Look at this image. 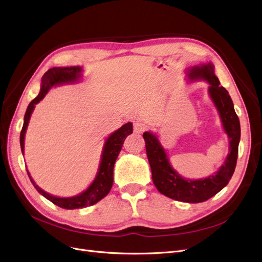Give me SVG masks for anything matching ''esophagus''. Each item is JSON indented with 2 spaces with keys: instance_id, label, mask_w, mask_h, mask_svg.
<instances>
[{
  "instance_id": "obj_1",
  "label": "esophagus",
  "mask_w": 262,
  "mask_h": 262,
  "mask_svg": "<svg viewBox=\"0 0 262 262\" xmlns=\"http://www.w3.org/2000/svg\"><path fill=\"white\" fill-rule=\"evenodd\" d=\"M144 129H146V125H144L142 122L134 123V132L136 134H141Z\"/></svg>"
}]
</instances>
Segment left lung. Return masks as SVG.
<instances>
[{
	"label": "left lung",
	"instance_id": "1",
	"mask_svg": "<svg viewBox=\"0 0 262 262\" xmlns=\"http://www.w3.org/2000/svg\"><path fill=\"white\" fill-rule=\"evenodd\" d=\"M191 81H206L208 94L220 115L222 127L229 138V154L220 168L214 173L202 179H187L170 165L167 153L163 148L156 134L143 133L146 141L147 157L152 171V180L159 192L172 200L186 203H201L216 195L224 189L233 175L238 153L241 138L239 120L234 110L233 101L228 91L220 85L215 74L214 64L207 62L193 67L188 71Z\"/></svg>",
	"mask_w": 262,
	"mask_h": 262
}]
</instances>
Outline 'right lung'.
I'll return each instance as SVG.
<instances>
[{"label":"right lung","instance_id":"1","mask_svg":"<svg viewBox=\"0 0 262 262\" xmlns=\"http://www.w3.org/2000/svg\"><path fill=\"white\" fill-rule=\"evenodd\" d=\"M82 77V67H54L52 69L47 70L45 74L42 76L41 83V92L37 97L29 103L25 118H24V126L20 133V148L24 156L25 151V136L26 130L28 127L29 121H30L31 114L35 108V104L40 102L45 95L48 93L52 87L70 84L79 82ZM133 133V124L130 122L124 124L122 127L118 130L113 132L110 136L105 139L104 146L102 149V154L100 159V164L97 175L94 181L91 183V186L83 191L80 194L71 198H59L54 196L50 193L45 192L38 187L32 177L29 173L28 176L30 178L32 185L37 190V192L42 194L47 200H50L55 205L59 206L64 209H76V208H84L87 206H92L96 204L97 202L102 200L108 193L110 192L113 185V167L116 159L119 157V153L123 147L124 140L126 137Z\"/></svg>","mask_w":262,"mask_h":262}]
</instances>
